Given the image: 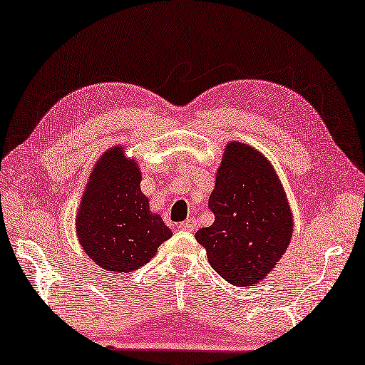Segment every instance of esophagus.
Segmentation results:
<instances>
[{
  "instance_id": "obj_1",
  "label": "esophagus",
  "mask_w": 365,
  "mask_h": 365,
  "mask_svg": "<svg viewBox=\"0 0 365 365\" xmlns=\"http://www.w3.org/2000/svg\"><path fill=\"white\" fill-rule=\"evenodd\" d=\"M178 229L187 230V232H193V230L197 229V220H195V218H187L185 221H182V223L178 225Z\"/></svg>"
}]
</instances>
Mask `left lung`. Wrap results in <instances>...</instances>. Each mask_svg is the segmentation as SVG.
Returning a JSON list of instances; mask_svg holds the SVG:
<instances>
[{
  "instance_id": "1",
  "label": "left lung",
  "mask_w": 365,
  "mask_h": 365,
  "mask_svg": "<svg viewBox=\"0 0 365 365\" xmlns=\"http://www.w3.org/2000/svg\"><path fill=\"white\" fill-rule=\"evenodd\" d=\"M209 209L215 221L195 238L210 266L235 287L257 285L285 254L294 223L271 163L254 147L229 142Z\"/></svg>"
}]
</instances>
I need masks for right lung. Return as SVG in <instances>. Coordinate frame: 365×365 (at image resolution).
I'll return each mask as SVG.
<instances>
[{
  "instance_id": "1",
  "label": "right lung",
  "mask_w": 365,
  "mask_h": 365,
  "mask_svg": "<svg viewBox=\"0 0 365 365\" xmlns=\"http://www.w3.org/2000/svg\"><path fill=\"white\" fill-rule=\"evenodd\" d=\"M140 181L138 163L118 145L99 158L86 184L76 232L83 251L106 271L139 269L172 237L159 213L150 210Z\"/></svg>"
}]
</instances>
